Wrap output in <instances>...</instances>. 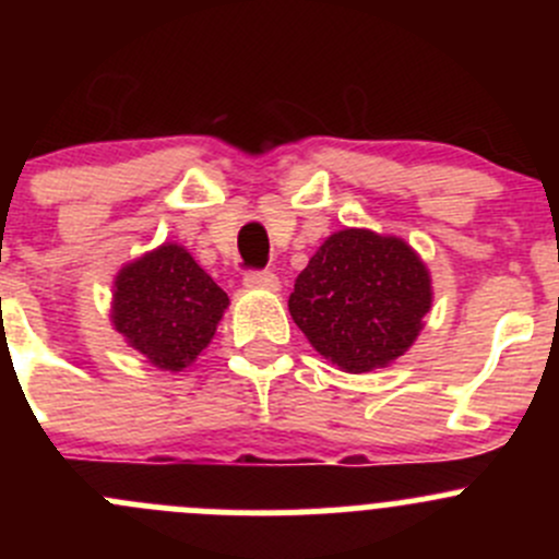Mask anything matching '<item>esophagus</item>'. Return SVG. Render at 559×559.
<instances>
[{
  "instance_id": "34e87169",
  "label": "esophagus",
  "mask_w": 559,
  "mask_h": 559,
  "mask_svg": "<svg viewBox=\"0 0 559 559\" xmlns=\"http://www.w3.org/2000/svg\"><path fill=\"white\" fill-rule=\"evenodd\" d=\"M243 284L248 289H262V292H278L281 281L278 275L273 273V270H251V273H246Z\"/></svg>"
}]
</instances>
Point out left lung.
Wrapping results in <instances>:
<instances>
[{
	"instance_id": "left-lung-1",
	"label": "left lung",
	"mask_w": 559,
	"mask_h": 559,
	"mask_svg": "<svg viewBox=\"0 0 559 559\" xmlns=\"http://www.w3.org/2000/svg\"><path fill=\"white\" fill-rule=\"evenodd\" d=\"M430 306L432 281L419 253L370 229L330 235L289 297L295 324L346 373H370L403 357Z\"/></svg>"
}]
</instances>
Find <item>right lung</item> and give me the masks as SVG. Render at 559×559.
<instances>
[{"label":"right lung","instance_id":"add662e5","mask_svg":"<svg viewBox=\"0 0 559 559\" xmlns=\"http://www.w3.org/2000/svg\"><path fill=\"white\" fill-rule=\"evenodd\" d=\"M229 297L189 251L165 243L123 264L110 321L154 368L183 370L216 335Z\"/></svg>","mask_w":559,"mask_h":559}]
</instances>
